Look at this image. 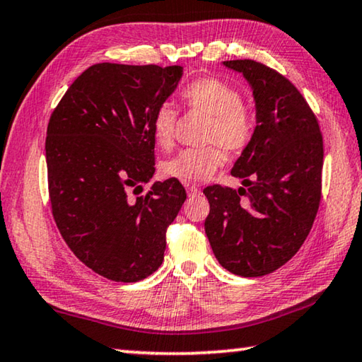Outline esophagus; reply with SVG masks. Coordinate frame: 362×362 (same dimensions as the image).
<instances>
[{
	"instance_id": "1",
	"label": "esophagus",
	"mask_w": 362,
	"mask_h": 362,
	"mask_svg": "<svg viewBox=\"0 0 362 362\" xmlns=\"http://www.w3.org/2000/svg\"><path fill=\"white\" fill-rule=\"evenodd\" d=\"M185 188H187V193H188L189 196L199 193V188L196 187V185H193V183H185Z\"/></svg>"
}]
</instances>
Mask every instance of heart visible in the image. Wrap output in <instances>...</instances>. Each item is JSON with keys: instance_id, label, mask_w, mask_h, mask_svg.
<instances>
[{"instance_id": "b5f03b06", "label": "heart", "mask_w": 362, "mask_h": 362, "mask_svg": "<svg viewBox=\"0 0 362 362\" xmlns=\"http://www.w3.org/2000/svg\"><path fill=\"white\" fill-rule=\"evenodd\" d=\"M182 103L187 110L209 116L204 142L212 144L201 148H185L161 164L164 177L180 182H203L223 164V153L241 151L254 132V119L243 105V97L228 83L217 78H201L182 90ZM177 110L164 103L151 119L155 142L163 150L174 145Z\"/></svg>"}]
</instances>
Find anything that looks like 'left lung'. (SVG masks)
Listing matches in <instances>:
<instances>
[{"label":"left lung","instance_id":"obj_1","mask_svg":"<svg viewBox=\"0 0 362 362\" xmlns=\"http://www.w3.org/2000/svg\"><path fill=\"white\" fill-rule=\"evenodd\" d=\"M255 100V129L231 169L243 187L204 188V222L220 265L265 276L291 260L313 226L321 201L322 136L315 113L289 79L255 60H226Z\"/></svg>","mask_w":362,"mask_h":362}]
</instances>
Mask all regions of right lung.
Instances as JSON below:
<instances>
[{
  "label": "right lung",
  "instance_id": "add662e5",
  "mask_svg": "<svg viewBox=\"0 0 362 362\" xmlns=\"http://www.w3.org/2000/svg\"><path fill=\"white\" fill-rule=\"evenodd\" d=\"M183 75L179 65L95 64L83 71L47 124L52 216L86 267L116 283H137L161 267L166 231L187 193L155 174L151 119Z\"/></svg>",
  "mask_w": 362,
  "mask_h": 362
}]
</instances>
